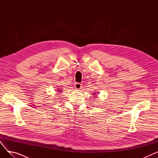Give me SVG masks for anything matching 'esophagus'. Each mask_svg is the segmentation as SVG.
Instances as JSON below:
<instances>
[{
	"mask_svg": "<svg viewBox=\"0 0 158 158\" xmlns=\"http://www.w3.org/2000/svg\"><path fill=\"white\" fill-rule=\"evenodd\" d=\"M75 88H76L77 89H80L82 87V85L79 82H76V83H75Z\"/></svg>",
	"mask_w": 158,
	"mask_h": 158,
	"instance_id": "1",
	"label": "esophagus"
}]
</instances>
